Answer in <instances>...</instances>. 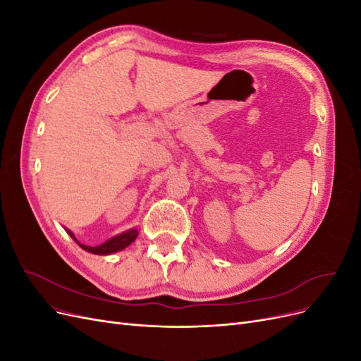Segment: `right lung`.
Instances as JSON below:
<instances>
[{
    "label": "right lung",
    "instance_id": "right-lung-1",
    "mask_svg": "<svg viewBox=\"0 0 361 361\" xmlns=\"http://www.w3.org/2000/svg\"><path fill=\"white\" fill-rule=\"evenodd\" d=\"M66 232L71 235V238H73V241L78 244L82 250L89 251V253H93V255H101V256H104V255H113V253H116V251H120V250L126 248L128 245L133 244L135 241V238L138 236V228H130V231H126V232L120 233V235H117V236H114L111 239H108V241H105L101 245L90 247V245H84V244L76 241L75 235L71 231H68V228H66Z\"/></svg>",
    "mask_w": 361,
    "mask_h": 361
}]
</instances>
